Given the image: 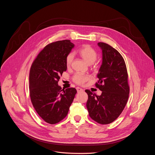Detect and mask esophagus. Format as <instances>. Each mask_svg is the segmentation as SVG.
Segmentation results:
<instances>
[{"instance_id": "obj_1", "label": "esophagus", "mask_w": 155, "mask_h": 155, "mask_svg": "<svg viewBox=\"0 0 155 155\" xmlns=\"http://www.w3.org/2000/svg\"><path fill=\"white\" fill-rule=\"evenodd\" d=\"M77 92H80V91H83V90L82 89V88H81V87H77Z\"/></svg>"}]
</instances>
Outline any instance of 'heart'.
<instances>
[{"mask_svg": "<svg viewBox=\"0 0 155 155\" xmlns=\"http://www.w3.org/2000/svg\"><path fill=\"white\" fill-rule=\"evenodd\" d=\"M79 54L87 64H93L96 61L97 57V54L96 50L91 47L88 45L83 47L79 50ZM74 55L73 53H70L66 57L65 64L68 67L71 65L74 59ZM90 78V77L89 75L82 74H76L73 77L74 81L78 84H83Z\"/></svg>", "mask_w": 155, "mask_h": 155, "instance_id": "obj_1", "label": "heart"}]
</instances>
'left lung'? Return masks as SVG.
<instances>
[{
    "label": "left lung",
    "mask_w": 155,
    "mask_h": 155,
    "mask_svg": "<svg viewBox=\"0 0 155 155\" xmlns=\"http://www.w3.org/2000/svg\"><path fill=\"white\" fill-rule=\"evenodd\" d=\"M97 45L102 50V61L96 86L102 94L97 96L86 90V107L93 120L107 124L120 116L126 105L129 94L128 75L124 60L117 50L103 42Z\"/></svg>",
    "instance_id": "left-lung-1"
}]
</instances>
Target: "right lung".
I'll return each instance as SVG.
<instances>
[{
  "mask_svg": "<svg viewBox=\"0 0 155 155\" xmlns=\"http://www.w3.org/2000/svg\"><path fill=\"white\" fill-rule=\"evenodd\" d=\"M74 46L69 40L51 43L40 52L31 65V102L38 115L51 124L67 116L77 93L74 87L64 90L58 85L59 76L67 70L65 58Z\"/></svg>",
  "mask_w": 155,
  "mask_h": 155,
  "instance_id": "add662e5",
  "label": "right lung"
}]
</instances>
